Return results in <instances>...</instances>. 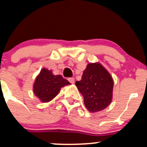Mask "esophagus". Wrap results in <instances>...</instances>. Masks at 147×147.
<instances>
[{
    "mask_svg": "<svg viewBox=\"0 0 147 147\" xmlns=\"http://www.w3.org/2000/svg\"><path fill=\"white\" fill-rule=\"evenodd\" d=\"M68 80H69V82H71V83H74V82H75V79H74L73 78H68Z\"/></svg>",
    "mask_w": 147,
    "mask_h": 147,
    "instance_id": "esophagus-1",
    "label": "esophagus"
}]
</instances>
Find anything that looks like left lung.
<instances>
[{
	"instance_id": "1",
	"label": "left lung",
	"mask_w": 147,
	"mask_h": 147,
	"mask_svg": "<svg viewBox=\"0 0 147 147\" xmlns=\"http://www.w3.org/2000/svg\"><path fill=\"white\" fill-rule=\"evenodd\" d=\"M75 85L83 96L85 107L92 113L105 109L111 102L113 81L100 64H88L81 80Z\"/></svg>"
}]
</instances>
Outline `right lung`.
<instances>
[{
  "instance_id": "right-lung-1",
  "label": "right lung",
  "mask_w": 147,
  "mask_h": 147,
  "mask_svg": "<svg viewBox=\"0 0 147 147\" xmlns=\"http://www.w3.org/2000/svg\"><path fill=\"white\" fill-rule=\"evenodd\" d=\"M69 84L62 75H55L52 71L43 68L36 78L34 92L42 102H49L57 96L61 88Z\"/></svg>"
}]
</instances>
